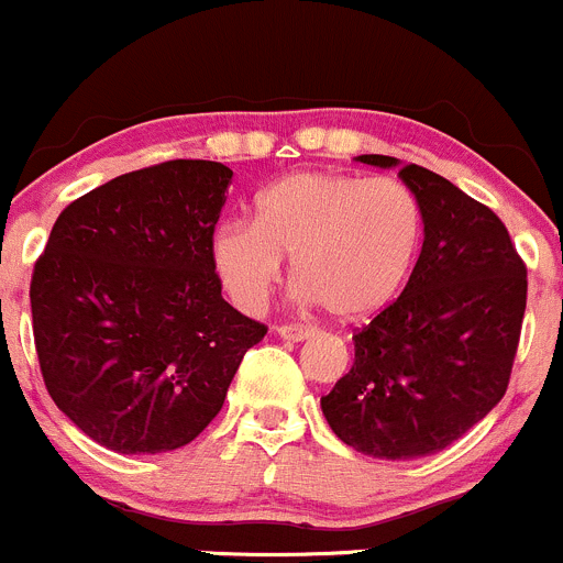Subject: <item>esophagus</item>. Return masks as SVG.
Here are the masks:
<instances>
[{
  "instance_id": "1",
  "label": "esophagus",
  "mask_w": 563,
  "mask_h": 563,
  "mask_svg": "<svg viewBox=\"0 0 563 563\" xmlns=\"http://www.w3.org/2000/svg\"><path fill=\"white\" fill-rule=\"evenodd\" d=\"M277 334H280L283 340H308L313 338V327H302V323H283V327H277Z\"/></svg>"
}]
</instances>
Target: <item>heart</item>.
Here are the masks:
<instances>
[{
	"mask_svg": "<svg viewBox=\"0 0 563 563\" xmlns=\"http://www.w3.org/2000/svg\"><path fill=\"white\" fill-rule=\"evenodd\" d=\"M422 240L413 192L389 176L302 172L255 198L253 220H229L212 236V266L245 313L269 302L294 258V277L338 318L384 310L406 286Z\"/></svg>",
	"mask_w": 563,
	"mask_h": 563,
	"instance_id": "heart-1",
	"label": "heart"
}]
</instances>
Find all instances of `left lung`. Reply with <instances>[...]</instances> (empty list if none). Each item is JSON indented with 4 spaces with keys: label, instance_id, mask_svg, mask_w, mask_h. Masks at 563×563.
Segmentation results:
<instances>
[{
    "label": "left lung",
    "instance_id": "obj_1",
    "mask_svg": "<svg viewBox=\"0 0 563 563\" xmlns=\"http://www.w3.org/2000/svg\"><path fill=\"white\" fill-rule=\"evenodd\" d=\"M356 161L397 166L387 155ZM400 179L422 212V253L400 297L356 329L354 365L321 397L334 435L382 460L435 455L493 411L528 291L523 258L490 207L417 163Z\"/></svg>",
    "mask_w": 563,
    "mask_h": 563
}]
</instances>
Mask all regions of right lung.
<instances>
[{"label":"right lung","mask_w":563,"mask_h":563,"mask_svg":"<svg viewBox=\"0 0 563 563\" xmlns=\"http://www.w3.org/2000/svg\"><path fill=\"white\" fill-rule=\"evenodd\" d=\"M231 176L212 161L117 176L62 209L35 261L45 389L106 450L157 455L190 444L266 334L225 302L212 266Z\"/></svg>","instance_id":"1"}]
</instances>
